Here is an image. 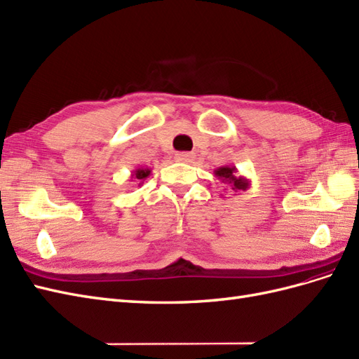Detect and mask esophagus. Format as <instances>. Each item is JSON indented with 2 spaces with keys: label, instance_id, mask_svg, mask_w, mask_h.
Listing matches in <instances>:
<instances>
[{
  "label": "esophagus",
  "instance_id": "34e87169",
  "mask_svg": "<svg viewBox=\"0 0 359 359\" xmlns=\"http://www.w3.org/2000/svg\"><path fill=\"white\" fill-rule=\"evenodd\" d=\"M174 159L177 162H183V163H191L192 161L196 159V154L194 153H189V151H179L174 156Z\"/></svg>",
  "mask_w": 359,
  "mask_h": 359
}]
</instances>
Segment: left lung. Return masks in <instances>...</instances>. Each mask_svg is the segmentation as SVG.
I'll list each match as a JSON object with an SVG mask.
<instances>
[{
	"instance_id": "8db88e82",
	"label": "left lung",
	"mask_w": 359,
	"mask_h": 359,
	"mask_svg": "<svg viewBox=\"0 0 359 359\" xmlns=\"http://www.w3.org/2000/svg\"><path fill=\"white\" fill-rule=\"evenodd\" d=\"M214 176L231 188L235 192L233 196H236L238 192L247 191L252 185V182L244 176H240L236 167H232V165H223V167L214 170Z\"/></svg>"
}]
</instances>
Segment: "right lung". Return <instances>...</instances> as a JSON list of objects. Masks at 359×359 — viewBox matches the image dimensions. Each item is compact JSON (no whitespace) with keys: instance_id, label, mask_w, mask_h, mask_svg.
<instances>
[{"instance_id":"add662e5","label":"right lung","mask_w":359,"mask_h":359,"mask_svg":"<svg viewBox=\"0 0 359 359\" xmlns=\"http://www.w3.org/2000/svg\"><path fill=\"white\" fill-rule=\"evenodd\" d=\"M150 174H151L150 168H142V167L141 168H136L130 174V182H135L137 187H141L142 183H144V180L149 177Z\"/></svg>"}]
</instances>
